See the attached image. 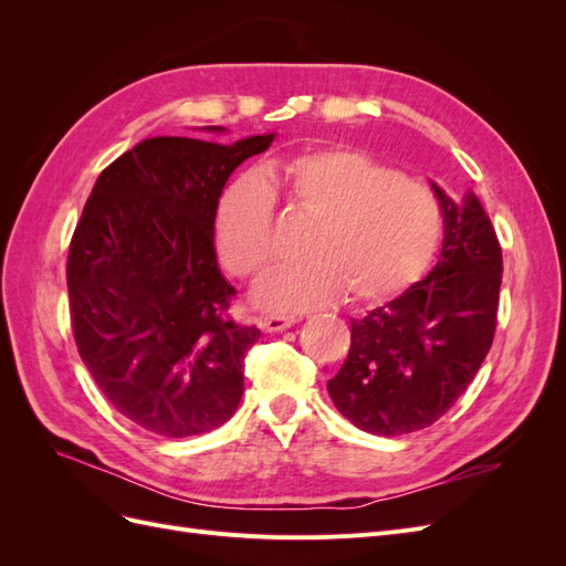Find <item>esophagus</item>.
Wrapping results in <instances>:
<instances>
[{
  "instance_id": "1",
  "label": "esophagus",
  "mask_w": 566,
  "mask_h": 566,
  "mask_svg": "<svg viewBox=\"0 0 566 566\" xmlns=\"http://www.w3.org/2000/svg\"><path fill=\"white\" fill-rule=\"evenodd\" d=\"M295 323H297L295 316H281V314H276V316H262L260 318V328L264 333H283L287 328H293Z\"/></svg>"
}]
</instances>
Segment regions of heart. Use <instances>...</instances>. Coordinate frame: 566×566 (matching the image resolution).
<instances>
[{
    "mask_svg": "<svg viewBox=\"0 0 566 566\" xmlns=\"http://www.w3.org/2000/svg\"><path fill=\"white\" fill-rule=\"evenodd\" d=\"M271 188L314 224L302 245L306 260L271 269L254 285L264 310L302 312L345 295L382 304L413 285L437 252L441 208L430 186L364 150L321 148L238 177L221 193L214 243L238 276H254L276 254Z\"/></svg>",
    "mask_w": 566,
    "mask_h": 566,
    "instance_id": "1",
    "label": "heart"
}]
</instances>
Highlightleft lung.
I'll use <instances>...</instances> for the list:
<instances>
[{"instance_id": "1", "label": "left lung", "mask_w": 566, "mask_h": 566, "mask_svg": "<svg viewBox=\"0 0 566 566\" xmlns=\"http://www.w3.org/2000/svg\"><path fill=\"white\" fill-rule=\"evenodd\" d=\"M443 214L432 271L403 295L352 321V347L328 380L358 430L397 437L437 422L474 380L491 349L503 254L479 198L453 200L430 181Z\"/></svg>"}]
</instances>
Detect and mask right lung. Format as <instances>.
<instances>
[{
	"label": "right lung",
	"instance_id": "add662e5",
	"mask_svg": "<svg viewBox=\"0 0 566 566\" xmlns=\"http://www.w3.org/2000/svg\"><path fill=\"white\" fill-rule=\"evenodd\" d=\"M273 136H153L113 160L84 205L67 250L75 345L104 397L148 432H210L241 403L262 333L227 314L235 290L219 271L214 212L233 169Z\"/></svg>",
	"mask_w": 566,
	"mask_h": 566
}]
</instances>
